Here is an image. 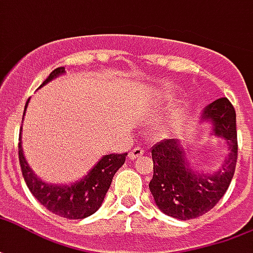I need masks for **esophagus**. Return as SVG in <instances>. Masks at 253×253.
<instances>
[{
    "instance_id": "esophagus-1",
    "label": "esophagus",
    "mask_w": 253,
    "mask_h": 253,
    "mask_svg": "<svg viewBox=\"0 0 253 253\" xmlns=\"http://www.w3.org/2000/svg\"><path fill=\"white\" fill-rule=\"evenodd\" d=\"M143 153H145L143 149H141V147H135V149H132V150L130 151L128 158H130V160H138V158H141L142 155H143Z\"/></svg>"
}]
</instances>
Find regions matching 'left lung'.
<instances>
[{
    "label": "left lung",
    "mask_w": 253,
    "mask_h": 253,
    "mask_svg": "<svg viewBox=\"0 0 253 253\" xmlns=\"http://www.w3.org/2000/svg\"><path fill=\"white\" fill-rule=\"evenodd\" d=\"M212 126L211 135L228 147L220 169L204 171L190 164L184 141L165 139L151 147L154 173L149 188L161 211L178 220H190L211 211L225 194L237 162L236 112L226 98L217 99L204 108L200 125Z\"/></svg>",
    "instance_id": "obj_1"
}]
</instances>
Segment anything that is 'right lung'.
Segmentation results:
<instances>
[{
  "mask_svg": "<svg viewBox=\"0 0 253 253\" xmlns=\"http://www.w3.org/2000/svg\"><path fill=\"white\" fill-rule=\"evenodd\" d=\"M65 74L64 67L52 71L41 87H44L52 80ZM27 106L24 110V117L27 112ZM22 126L20 132V143H18V158L21 165L22 175L27 182V186L32 194L37 198V201L44 205L49 212L59 214L69 220H80L91 216L98 211L106 197V193L110 189L112 178L122 165L126 161V154H108L93 165L88 173L75 182L71 184H49L32 170L27 158L22 151Z\"/></svg>",
  "mask_w": 253,
  "mask_h": 253,
  "instance_id": "right-lung-1",
  "label": "right lung"
}]
</instances>
